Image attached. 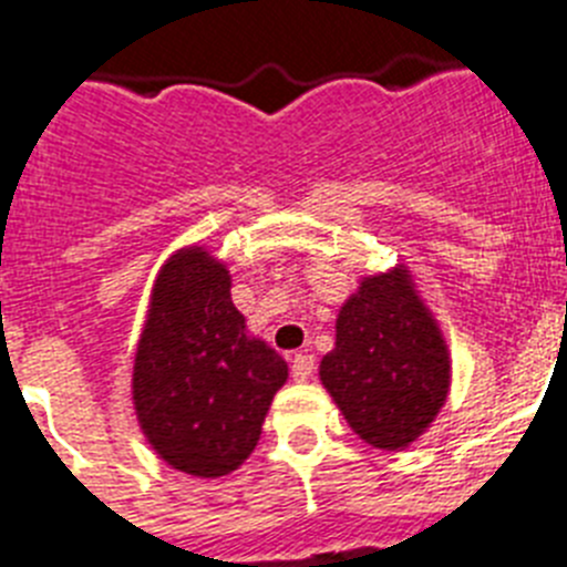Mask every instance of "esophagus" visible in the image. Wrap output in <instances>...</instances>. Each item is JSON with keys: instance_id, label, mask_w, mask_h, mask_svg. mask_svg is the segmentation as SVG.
Returning a JSON list of instances; mask_svg holds the SVG:
<instances>
[{"instance_id": "34e87169", "label": "esophagus", "mask_w": 567, "mask_h": 567, "mask_svg": "<svg viewBox=\"0 0 567 567\" xmlns=\"http://www.w3.org/2000/svg\"><path fill=\"white\" fill-rule=\"evenodd\" d=\"M312 372H315V354H309V352L295 354V358H292V378L303 383V380L312 378Z\"/></svg>"}]
</instances>
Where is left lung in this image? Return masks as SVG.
Wrapping results in <instances>:
<instances>
[{"label":"left lung","mask_w":567,"mask_h":567,"mask_svg":"<svg viewBox=\"0 0 567 567\" xmlns=\"http://www.w3.org/2000/svg\"><path fill=\"white\" fill-rule=\"evenodd\" d=\"M320 383L352 432L383 452H403L434 423L452 385V354L403 264L365 275L346 298Z\"/></svg>","instance_id":"left-lung-1"}]
</instances>
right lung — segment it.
<instances>
[{
  "label": "right lung",
  "mask_w": 567,
  "mask_h": 567,
  "mask_svg": "<svg viewBox=\"0 0 567 567\" xmlns=\"http://www.w3.org/2000/svg\"><path fill=\"white\" fill-rule=\"evenodd\" d=\"M224 260L184 247L164 260L135 346L133 405L150 449L175 471L233 474L260 440L289 365L247 332Z\"/></svg>",
  "instance_id": "1"
}]
</instances>
